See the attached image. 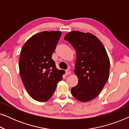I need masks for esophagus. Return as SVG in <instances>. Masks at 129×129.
<instances>
[{
	"mask_svg": "<svg viewBox=\"0 0 129 129\" xmlns=\"http://www.w3.org/2000/svg\"><path fill=\"white\" fill-rule=\"evenodd\" d=\"M65 73H66V75H70V73H71V72H70V70L68 69V70H66V72H65Z\"/></svg>",
	"mask_w": 129,
	"mask_h": 129,
	"instance_id": "1",
	"label": "esophagus"
}]
</instances>
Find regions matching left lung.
Instances as JSON below:
<instances>
[{"mask_svg":"<svg viewBox=\"0 0 129 129\" xmlns=\"http://www.w3.org/2000/svg\"><path fill=\"white\" fill-rule=\"evenodd\" d=\"M64 39L76 52L75 73L79 82L72 88V94L80 102L94 99L109 79L110 60L106 50L99 39L90 33L72 31Z\"/></svg>","mask_w":129,"mask_h":129,"instance_id":"8db88e82","label":"left lung"}]
</instances>
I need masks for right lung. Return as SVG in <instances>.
Here are the masks:
<instances>
[{"label":"right lung","mask_w":129,"mask_h":129,"mask_svg":"<svg viewBox=\"0 0 129 129\" xmlns=\"http://www.w3.org/2000/svg\"><path fill=\"white\" fill-rule=\"evenodd\" d=\"M61 34L60 31H45L33 35L20 52L21 79L30 96L39 102L49 100L63 79L64 71L58 70L52 59Z\"/></svg>","instance_id":"right-lung-1"}]
</instances>
